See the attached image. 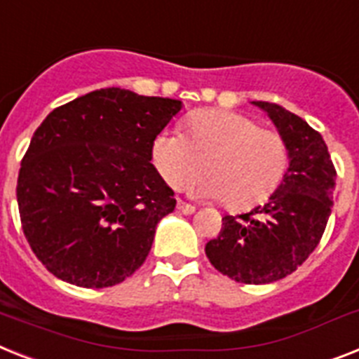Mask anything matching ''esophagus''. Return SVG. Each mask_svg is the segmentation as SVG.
I'll list each match as a JSON object with an SVG mask.
<instances>
[{"label": "esophagus", "mask_w": 359, "mask_h": 359, "mask_svg": "<svg viewBox=\"0 0 359 359\" xmlns=\"http://www.w3.org/2000/svg\"><path fill=\"white\" fill-rule=\"evenodd\" d=\"M177 208L180 210V212H182V214H186V215H189V214H194L195 212V206L194 205H189V203H184V201H177Z\"/></svg>", "instance_id": "esophagus-1"}]
</instances>
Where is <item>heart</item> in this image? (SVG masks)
Masks as SVG:
<instances>
[{"mask_svg":"<svg viewBox=\"0 0 359 359\" xmlns=\"http://www.w3.org/2000/svg\"><path fill=\"white\" fill-rule=\"evenodd\" d=\"M153 164L165 184L180 188L201 173L197 194L225 199L234 210L267 201L280 186L290 151L278 130L262 129L249 116L229 110H201L186 134L162 130L151 147Z\"/></svg>","mask_w":359,"mask_h":359,"instance_id":"b5f03b06","label":"heart"}]
</instances>
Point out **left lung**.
I'll return each mask as SVG.
<instances>
[{"label": "left lung", "instance_id": "1", "mask_svg": "<svg viewBox=\"0 0 359 359\" xmlns=\"http://www.w3.org/2000/svg\"><path fill=\"white\" fill-rule=\"evenodd\" d=\"M284 136L290 168L264 206L225 215L206 243L215 269L243 284H269L291 275L316 250L330 217L336 168L325 140L304 119L275 103L255 101Z\"/></svg>", "mask_w": 359, "mask_h": 359}]
</instances>
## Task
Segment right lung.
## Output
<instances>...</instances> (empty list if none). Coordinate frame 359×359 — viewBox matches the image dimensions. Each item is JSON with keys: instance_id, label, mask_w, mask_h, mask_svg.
<instances>
[{"instance_id": "1", "label": "right lung", "mask_w": 359, "mask_h": 359, "mask_svg": "<svg viewBox=\"0 0 359 359\" xmlns=\"http://www.w3.org/2000/svg\"><path fill=\"white\" fill-rule=\"evenodd\" d=\"M182 103L101 88L49 114L18 175L20 219L36 258L81 287L123 282L177 201L151 147Z\"/></svg>"}]
</instances>
